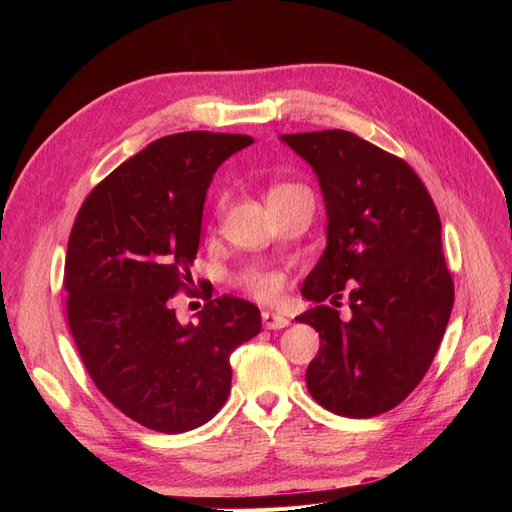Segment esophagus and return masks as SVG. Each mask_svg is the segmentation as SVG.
<instances>
[{"label":"esophagus","instance_id":"obj_1","mask_svg":"<svg viewBox=\"0 0 512 512\" xmlns=\"http://www.w3.org/2000/svg\"><path fill=\"white\" fill-rule=\"evenodd\" d=\"M288 318L286 316H280V314H273V312H262V324H265V329H284L288 327Z\"/></svg>","mask_w":512,"mask_h":512}]
</instances>
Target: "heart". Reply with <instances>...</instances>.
<instances>
[{
    "label": "heart",
    "mask_w": 512,
    "mask_h": 512,
    "mask_svg": "<svg viewBox=\"0 0 512 512\" xmlns=\"http://www.w3.org/2000/svg\"><path fill=\"white\" fill-rule=\"evenodd\" d=\"M292 190H299L297 185H290V183H280V185H273V188L269 190V198L271 196H280V194H288ZM245 288L250 290L254 297L258 299H275L277 294H280V288H282V280L273 273H265V275H252L247 277L245 280Z\"/></svg>",
    "instance_id": "heart-1"
}]
</instances>
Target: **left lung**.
Listing matches in <instances>:
<instances>
[{"mask_svg":"<svg viewBox=\"0 0 512 512\" xmlns=\"http://www.w3.org/2000/svg\"><path fill=\"white\" fill-rule=\"evenodd\" d=\"M314 168L327 209V247L297 316L320 335L307 389L339 416L369 418L401 404L423 380L453 309L440 215L414 170L344 130L282 134ZM349 290L351 318L334 309ZM329 298L331 306H322Z\"/></svg>","mask_w":512,"mask_h":512,"instance_id":"left-lung-1","label":"left lung"}]
</instances>
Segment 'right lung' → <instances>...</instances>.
<instances>
[{"label":"right lung","instance_id":"right-lung-1","mask_svg":"<svg viewBox=\"0 0 512 512\" xmlns=\"http://www.w3.org/2000/svg\"><path fill=\"white\" fill-rule=\"evenodd\" d=\"M252 143L218 132L158 138L76 215L64 271L70 331L100 393L147 429L183 433L218 414L230 393V352L262 329L260 309L228 294H209L188 324L168 305L194 284L215 170Z\"/></svg>","mask_w":512,"mask_h":512}]
</instances>
